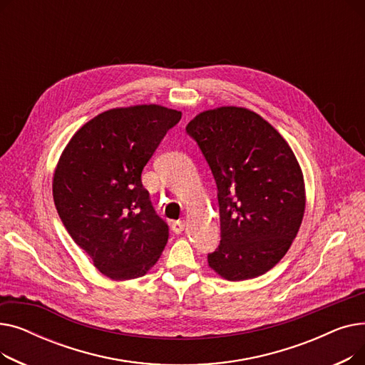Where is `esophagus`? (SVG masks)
<instances>
[{
	"label": "esophagus",
	"instance_id": "esophagus-1",
	"mask_svg": "<svg viewBox=\"0 0 365 365\" xmlns=\"http://www.w3.org/2000/svg\"><path fill=\"white\" fill-rule=\"evenodd\" d=\"M185 226H186V222L183 219H180V220L173 222L171 229H173V232H175V234H180L183 229H185Z\"/></svg>",
	"mask_w": 365,
	"mask_h": 365
}]
</instances>
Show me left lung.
I'll return each mask as SVG.
<instances>
[{
    "label": "left lung",
    "instance_id": "8db88e82",
    "mask_svg": "<svg viewBox=\"0 0 365 365\" xmlns=\"http://www.w3.org/2000/svg\"><path fill=\"white\" fill-rule=\"evenodd\" d=\"M217 185L220 244L208 266L242 281L274 267L296 238L304 213L300 165L281 134L245 108L210 109L186 125Z\"/></svg>",
    "mask_w": 365,
    "mask_h": 365
}]
</instances>
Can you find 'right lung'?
I'll use <instances>...</instances> for the list:
<instances>
[{
    "instance_id": "right-lung-1",
    "label": "right lung",
    "mask_w": 365,
    "mask_h": 365,
    "mask_svg": "<svg viewBox=\"0 0 365 365\" xmlns=\"http://www.w3.org/2000/svg\"><path fill=\"white\" fill-rule=\"evenodd\" d=\"M182 112L138 105L99 113L76 131L57 163L53 200L68 234L117 281L160 259L168 225L155 213L142 170Z\"/></svg>"
}]
</instances>
